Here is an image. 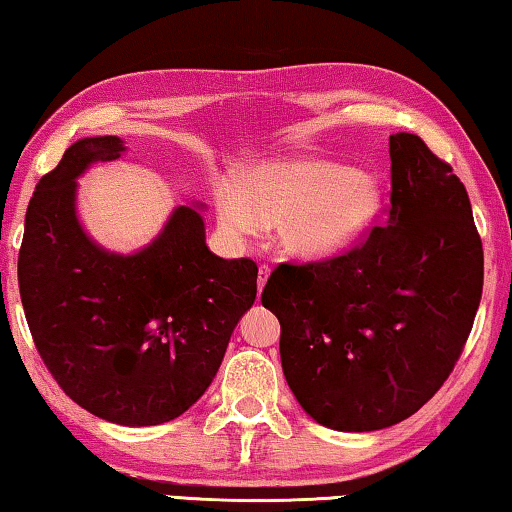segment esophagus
<instances>
[{
  "instance_id": "1",
  "label": "esophagus",
  "mask_w": 512,
  "mask_h": 512,
  "mask_svg": "<svg viewBox=\"0 0 512 512\" xmlns=\"http://www.w3.org/2000/svg\"><path fill=\"white\" fill-rule=\"evenodd\" d=\"M270 272H272V267L270 265H261L258 267V288L263 290V286H265V281H267V277H270Z\"/></svg>"
}]
</instances>
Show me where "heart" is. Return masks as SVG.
<instances>
[{"label":"heart","instance_id":"heart-1","mask_svg":"<svg viewBox=\"0 0 512 512\" xmlns=\"http://www.w3.org/2000/svg\"><path fill=\"white\" fill-rule=\"evenodd\" d=\"M382 208L380 185L345 164L293 157L267 162L242 176L240 187L217 194L222 224L231 233L256 235L281 224V238L295 254L336 256L350 249Z\"/></svg>","mask_w":512,"mask_h":512}]
</instances>
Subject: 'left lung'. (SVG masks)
<instances>
[{"label":"left lung","mask_w":512,"mask_h":512,"mask_svg":"<svg viewBox=\"0 0 512 512\" xmlns=\"http://www.w3.org/2000/svg\"><path fill=\"white\" fill-rule=\"evenodd\" d=\"M389 157L384 226L325 261L281 263L261 295L288 387L332 430L419 412L453 373L483 295V242L451 164L410 132L389 137Z\"/></svg>","instance_id":"8db88e82"}]
</instances>
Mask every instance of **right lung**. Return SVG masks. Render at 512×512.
<instances>
[{"instance_id":"right-lung-1","label":"right lung","mask_w":512,"mask_h":512,"mask_svg":"<svg viewBox=\"0 0 512 512\" xmlns=\"http://www.w3.org/2000/svg\"><path fill=\"white\" fill-rule=\"evenodd\" d=\"M123 151L119 137L80 139L38 180L18 283L38 355L66 396L119 426H157L210 387L256 300L258 267L212 254L201 215L187 206L139 254H109L86 238L75 178Z\"/></svg>"}]
</instances>
